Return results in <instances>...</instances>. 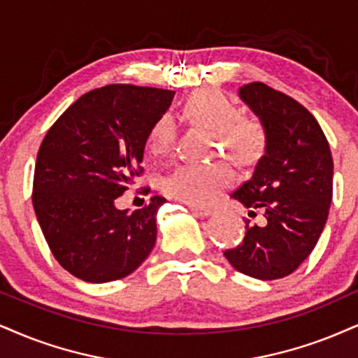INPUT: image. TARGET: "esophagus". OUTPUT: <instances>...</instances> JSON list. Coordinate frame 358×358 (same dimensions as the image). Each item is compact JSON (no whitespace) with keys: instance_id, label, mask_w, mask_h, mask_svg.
Listing matches in <instances>:
<instances>
[{"instance_id":"esophagus-1","label":"esophagus","mask_w":358,"mask_h":358,"mask_svg":"<svg viewBox=\"0 0 358 358\" xmlns=\"http://www.w3.org/2000/svg\"><path fill=\"white\" fill-rule=\"evenodd\" d=\"M191 210L196 215H201V217H209L210 214H213V209H209V207H197V206H191Z\"/></svg>"}]
</instances>
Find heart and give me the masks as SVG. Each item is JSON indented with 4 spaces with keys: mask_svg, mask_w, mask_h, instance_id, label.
Here are the masks:
<instances>
[{
    "mask_svg": "<svg viewBox=\"0 0 358 358\" xmlns=\"http://www.w3.org/2000/svg\"><path fill=\"white\" fill-rule=\"evenodd\" d=\"M189 122L217 138L224 154L239 164H249L262 152L266 132L260 122L242 117L241 109L217 90H204L186 101ZM176 121L171 114L156 119L148 136V151L166 156L176 143ZM234 182V171L226 162L182 164L164 179V191L191 206H209Z\"/></svg>",
    "mask_w": 358,
    "mask_h": 358,
    "instance_id": "b5f03b06",
    "label": "heart"
}]
</instances>
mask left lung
I'll return each instance as SVG.
<instances>
[{"mask_svg":"<svg viewBox=\"0 0 358 358\" xmlns=\"http://www.w3.org/2000/svg\"><path fill=\"white\" fill-rule=\"evenodd\" d=\"M242 103L266 132L264 156L232 199L260 210L262 226H249L245 237L224 252L231 266L260 280L292 273L310 255L329 217L334 161L317 119L290 96L264 83L239 87Z\"/></svg>","mask_w":358,"mask_h":358,"instance_id":"1","label":"left lung"}]
</instances>
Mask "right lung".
I'll use <instances>...</instances> for the list:
<instances>
[{
    "label": "right lung",
    "mask_w": 358,
    "mask_h": 358,
    "mask_svg": "<svg viewBox=\"0 0 358 358\" xmlns=\"http://www.w3.org/2000/svg\"><path fill=\"white\" fill-rule=\"evenodd\" d=\"M174 91L109 85L81 96L57 117L38 151L33 207L61 267L103 284L138 268L156 244L157 209H117L116 199L143 174L149 131Z\"/></svg>",
    "instance_id": "obj_1"
}]
</instances>
